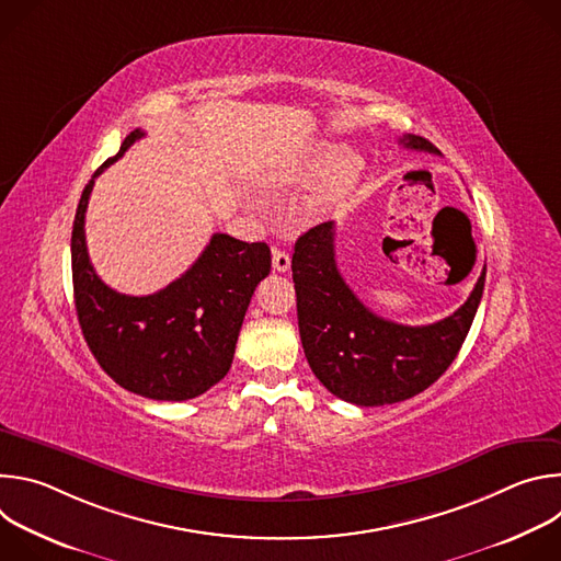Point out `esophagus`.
I'll return each mask as SVG.
<instances>
[{"label": "esophagus", "mask_w": 561, "mask_h": 561, "mask_svg": "<svg viewBox=\"0 0 561 561\" xmlns=\"http://www.w3.org/2000/svg\"><path fill=\"white\" fill-rule=\"evenodd\" d=\"M273 268L279 271V273H286L290 268V257H288L286 251L273 249Z\"/></svg>", "instance_id": "1"}]
</instances>
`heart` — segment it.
I'll return each instance as SVG.
<instances>
[{"mask_svg":"<svg viewBox=\"0 0 561 561\" xmlns=\"http://www.w3.org/2000/svg\"><path fill=\"white\" fill-rule=\"evenodd\" d=\"M319 164H322V157H310V159H306V162H299L297 167H290L288 171H282L279 175H275L273 184L282 186V188L304 184L306 180H310L317 173ZM359 169H362L359 157H355L351 152H342V154L333 157L327 164V169L322 171V178H319L312 195L308 197L306 210L322 213L324 208L335 204L340 197H344L346 191L355 184Z\"/></svg>","mask_w":561,"mask_h":561,"instance_id":"b5f03b06","label":"heart"}]
</instances>
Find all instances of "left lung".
<instances>
[{"label":"left lung","mask_w":561,"mask_h":561,"mask_svg":"<svg viewBox=\"0 0 561 561\" xmlns=\"http://www.w3.org/2000/svg\"><path fill=\"white\" fill-rule=\"evenodd\" d=\"M399 144L439 154L420 135H404ZM290 268L306 359L335 397L357 407L404 402L435 383L470 331L486 279L484 268L468 299L439 322L404 327L375 314L348 288L335 264L333 221L297 239Z\"/></svg>","instance_id":"obj_1"}]
</instances>
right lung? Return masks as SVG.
I'll return each instance as SVG.
<instances>
[{"label":"right lung","mask_w":561,"mask_h":561,"mask_svg":"<svg viewBox=\"0 0 561 561\" xmlns=\"http://www.w3.org/2000/svg\"><path fill=\"white\" fill-rule=\"evenodd\" d=\"M144 135L135 128L122 141L77 204L70 239L75 308L84 340L108 377L157 402H184L228 373L251 297L271 273V249L215 232L197 262L167 288L146 297L108 288L87 251L89 197L98 175Z\"/></svg>","instance_id":"obj_1"}]
</instances>
